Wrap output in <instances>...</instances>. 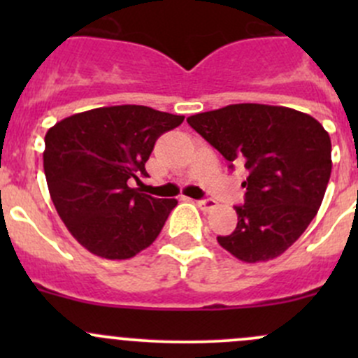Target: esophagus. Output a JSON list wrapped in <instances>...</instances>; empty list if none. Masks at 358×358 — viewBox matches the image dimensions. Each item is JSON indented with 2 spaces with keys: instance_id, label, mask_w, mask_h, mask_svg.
<instances>
[{
  "instance_id": "34e87169",
  "label": "esophagus",
  "mask_w": 358,
  "mask_h": 358,
  "mask_svg": "<svg viewBox=\"0 0 358 358\" xmlns=\"http://www.w3.org/2000/svg\"><path fill=\"white\" fill-rule=\"evenodd\" d=\"M196 204L199 206L201 209H204V211H211V209L216 208V202L213 199H202V201H196Z\"/></svg>"
}]
</instances>
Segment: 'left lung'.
Listing matches in <instances>:
<instances>
[{"instance_id":"obj_1","label":"left lung","mask_w":358,"mask_h":358,"mask_svg":"<svg viewBox=\"0 0 358 358\" xmlns=\"http://www.w3.org/2000/svg\"><path fill=\"white\" fill-rule=\"evenodd\" d=\"M187 122L249 171L246 201L236 206L237 227L218 237L220 246L246 263L282 255L322 204L333 168L329 133L305 112L265 103H234Z\"/></svg>"}]
</instances>
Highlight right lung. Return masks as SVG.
I'll use <instances>...</instances> for the list:
<instances>
[{
    "label": "right lung",
    "instance_id": "right-lung-1",
    "mask_svg": "<svg viewBox=\"0 0 358 358\" xmlns=\"http://www.w3.org/2000/svg\"><path fill=\"white\" fill-rule=\"evenodd\" d=\"M183 119L145 106H114L69 115L48 129L43 168L50 197L83 248L128 259L157 239L178 201L156 199L128 183L147 176L156 140Z\"/></svg>",
    "mask_w": 358,
    "mask_h": 358
}]
</instances>
